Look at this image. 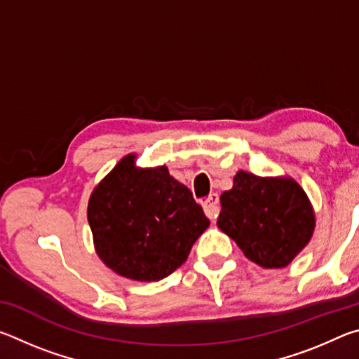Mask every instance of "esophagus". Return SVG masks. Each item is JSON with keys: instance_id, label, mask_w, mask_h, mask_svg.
<instances>
[{"instance_id": "34e87169", "label": "esophagus", "mask_w": 359, "mask_h": 359, "mask_svg": "<svg viewBox=\"0 0 359 359\" xmlns=\"http://www.w3.org/2000/svg\"><path fill=\"white\" fill-rule=\"evenodd\" d=\"M218 203H220V198H218L217 193L209 194V198L203 203V208L205 215H208L212 222H215V218L218 217V212H220V208H218Z\"/></svg>"}]
</instances>
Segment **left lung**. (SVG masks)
Wrapping results in <instances>:
<instances>
[{"mask_svg": "<svg viewBox=\"0 0 359 359\" xmlns=\"http://www.w3.org/2000/svg\"><path fill=\"white\" fill-rule=\"evenodd\" d=\"M220 204L218 228L248 259L267 269L288 266L312 238V205L293 179L239 171Z\"/></svg>", "mask_w": 359, "mask_h": 359, "instance_id": "8db88e82", "label": "left lung"}]
</instances>
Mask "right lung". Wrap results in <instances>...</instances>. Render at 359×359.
<instances>
[{
	"instance_id": "obj_1",
	"label": "right lung",
	"mask_w": 359,
	"mask_h": 359,
	"mask_svg": "<svg viewBox=\"0 0 359 359\" xmlns=\"http://www.w3.org/2000/svg\"><path fill=\"white\" fill-rule=\"evenodd\" d=\"M88 223L106 266L141 282L172 274L209 226L191 191L168 168L137 169L135 155L125 156L95 188Z\"/></svg>"
}]
</instances>
